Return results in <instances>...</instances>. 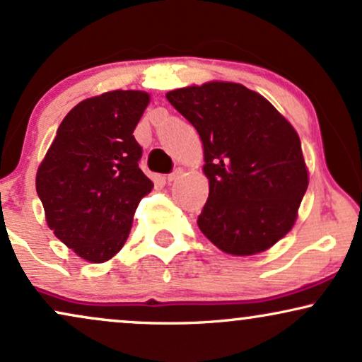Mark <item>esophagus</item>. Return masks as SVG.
<instances>
[{"mask_svg":"<svg viewBox=\"0 0 362 362\" xmlns=\"http://www.w3.org/2000/svg\"><path fill=\"white\" fill-rule=\"evenodd\" d=\"M181 174H182V169H181V168H176V169H174L173 173H169V174H168V181H169V182H171V181H176L177 177L181 176Z\"/></svg>","mask_w":362,"mask_h":362,"instance_id":"34e87169","label":"esophagus"}]
</instances>
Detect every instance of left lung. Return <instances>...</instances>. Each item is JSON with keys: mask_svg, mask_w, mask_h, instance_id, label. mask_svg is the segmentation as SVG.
Instances as JSON below:
<instances>
[{"mask_svg": "<svg viewBox=\"0 0 362 362\" xmlns=\"http://www.w3.org/2000/svg\"><path fill=\"white\" fill-rule=\"evenodd\" d=\"M204 147L203 235L231 255L265 252L293 226L309 176L296 129L260 93L231 82L168 92Z\"/></svg>", "mask_w": 362, "mask_h": 362, "instance_id": "obj_1", "label": "left lung"}]
</instances>
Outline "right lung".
Listing matches in <instances>:
<instances>
[{
  "label": "right lung",
  "mask_w": 362,
  "mask_h": 362,
  "mask_svg": "<svg viewBox=\"0 0 362 362\" xmlns=\"http://www.w3.org/2000/svg\"><path fill=\"white\" fill-rule=\"evenodd\" d=\"M149 104L139 90L82 100L58 127L37 173V193L58 240L92 263L126 243L137 204L153 189L134 129Z\"/></svg>",
  "instance_id": "add662e5"
}]
</instances>
